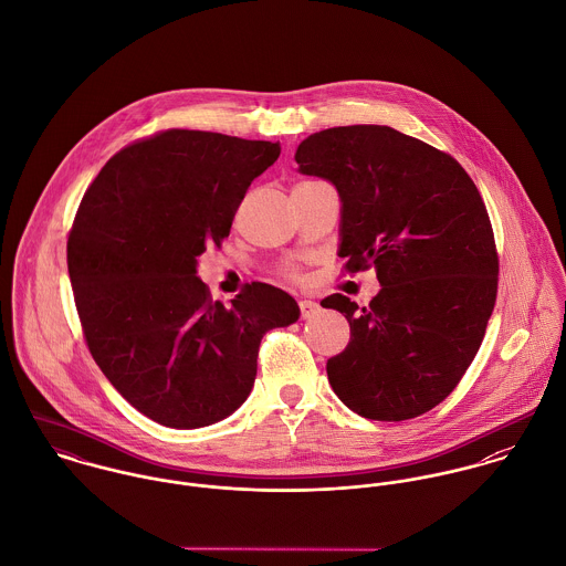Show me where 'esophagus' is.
Listing matches in <instances>:
<instances>
[{"label":"esophagus","instance_id":"obj_1","mask_svg":"<svg viewBox=\"0 0 566 566\" xmlns=\"http://www.w3.org/2000/svg\"><path fill=\"white\" fill-rule=\"evenodd\" d=\"M298 307H301V318L303 321H310L312 316H316L321 312V305L314 303V301H301Z\"/></svg>","mask_w":566,"mask_h":566}]
</instances>
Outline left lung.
Masks as SVG:
<instances>
[{"label":"left lung","instance_id":"left-lung-1","mask_svg":"<svg viewBox=\"0 0 566 566\" xmlns=\"http://www.w3.org/2000/svg\"><path fill=\"white\" fill-rule=\"evenodd\" d=\"M298 171L339 196L346 270L375 265L379 294L359 307L342 294L348 346L326 361L337 399L370 420H407L444 401L484 339L499 261L484 200L453 157L390 126L310 135Z\"/></svg>","mask_w":566,"mask_h":566}]
</instances>
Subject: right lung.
Wrapping results in <instances>:
<instances>
[{
  "label": "right lung",
  "mask_w": 566,
  "mask_h": 566,
  "mask_svg": "<svg viewBox=\"0 0 566 566\" xmlns=\"http://www.w3.org/2000/svg\"><path fill=\"white\" fill-rule=\"evenodd\" d=\"M281 146L165 130L102 167L82 198L67 268L88 350L144 416L198 429L231 416L256 377L261 337L301 316L268 283L211 301L198 256L220 245L250 182Z\"/></svg>",
  "instance_id": "obj_1"
}]
</instances>
